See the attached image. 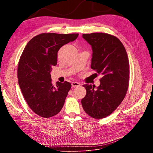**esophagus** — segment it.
Instances as JSON below:
<instances>
[{
    "mask_svg": "<svg viewBox=\"0 0 153 153\" xmlns=\"http://www.w3.org/2000/svg\"><path fill=\"white\" fill-rule=\"evenodd\" d=\"M71 85H72V87H79L81 85V84H80L79 82H72L71 83Z\"/></svg>",
    "mask_w": 153,
    "mask_h": 153,
    "instance_id": "esophagus-1",
    "label": "esophagus"
}]
</instances>
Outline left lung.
I'll return each mask as SVG.
<instances>
[{"instance_id": "left-lung-1", "label": "left lung", "mask_w": 153, "mask_h": 153, "mask_svg": "<svg viewBox=\"0 0 153 153\" xmlns=\"http://www.w3.org/2000/svg\"><path fill=\"white\" fill-rule=\"evenodd\" d=\"M92 49L91 68L101 74L97 89L84 84L81 100L85 113L95 119L110 115L124 99L129 85V61L125 48L116 36L103 33L83 34Z\"/></svg>"}]
</instances>
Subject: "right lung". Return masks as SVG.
<instances>
[{
    "label": "right lung",
    "mask_w": 153,
    "mask_h": 153,
    "mask_svg": "<svg viewBox=\"0 0 153 153\" xmlns=\"http://www.w3.org/2000/svg\"><path fill=\"white\" fill-rule=\"evenodd\" d=\"M78 33H44L31 39L19 60L17 77L22 94L31 110L43 118L57 115L62 109L71 84L51 82L50 72L57 64L58 51L73 42Z\"/></svg>",
    "instance_id": "right-lung-1"
}]
</instances>
